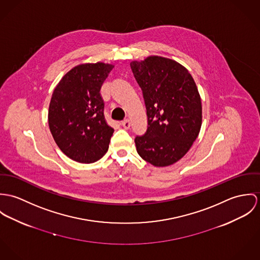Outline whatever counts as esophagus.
Returning <instances> with one entry per match:
<instances>
[{
    "label": "esophagus",
    "mask_w": 260,
    "mask_h": 260,
    "mask_svg": "<svg viewBox=\"0 0 260 260\" xmlns=\"http://www.w3.org/2000/svg\"><path fill=\"white\" fill-rule=\"evenodd\" d=\"M121 125L125 128V129H128L131 127V122L128 119H124L121 121Z\"/></svg>",
    "instance_id": "1"
}]
</instances>
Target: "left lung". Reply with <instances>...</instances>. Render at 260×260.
Here are the masks:
<instances>
[{"label":"left lung","instance_id":"8db88e82","mask_svg":"<svg viewBox=\"0 0 260 260\" xmlns=\"http://www.w3.org/2000/svg\"><path fill=\"white\" fill-rule=\"evenodd\" d=\"M129 64L143 90L147 115L145 134L135 140L137 151L154 167L172 166L185 155L201 132L202 100L196 82L172 58L149 56Z\"/></svg>","mask_w":260,"mask_h":260}]
</instances>
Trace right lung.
I'll return each mask as SVG.
<instances>
[{
    "label": "right lung",
    "mask_w": 260,
    "mask_h": 260,
    "mask_svg": "<svg viewBox=\"0 0 260 260\" xmlns=\"http://www.w3.org/2000/svg\"><path fill=\"white\" fill-rule=\"evenodd\" d=\"M115 66L98 61L70 70L55 87L49 126L59 149L71 159L92 164L109 149L114 128L105 118L101 87Z\"/></svg>",
    "instance_id": "add662e5"
}]
</instances>
